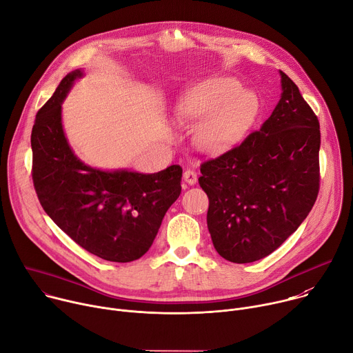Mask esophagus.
<instances>
[{
    "label": "esophagus",
    "mask_w": 353,
    "mask_h": 353,
    "mask_svg": "<svg viewBox=\"0 0 353 353\" xmlns=\"http://www.w3.org/2000/svg\"><path fill=\"white\" fill-rule=\"evenodd\" d=\"M183 177H184V181H185V183H188L190 185L195 184V183H196V180H198V176H196V173H195L194 170H191V169H187V170L184 172Z\"/></svg>",
    "instance_id": "esophagus-1"
}]
</instances>
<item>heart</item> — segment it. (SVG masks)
<instances>
[{
    "label": "heart",
    "instance_id": "heart-1",
    "mask_svg": "<svg viewBox=\"0 0 353 353\" xmlns=\"http://www.w3.org/2000/svg\"><path fill=\"white\" fill-rule=\"evenodd\" d=\"M259 110L254 93L243 92L241 85L232 78H214L185 92L174 114L180 124L204 119L196 130V143L205 152L221 154L243 138Z\"/></svg>",
    "mask_w": 353,
    "mask_h": 353
}]
</instances>
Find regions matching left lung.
Segmentation results:
<instances>
[{
	"label": "left lung",
	"instance_id": "left-lung-1",
	"mask_svg": "<svg viewBox=\"0 0 353 353\" xmlns=\"http://www.w3.org/2000/svg\"><path fill=\"white\" fill-rule=\"evenodd\" d=\"M282 96L260 130L201 163L210 199L208 230L230 263L261 260L312 211L320 190V123L296 83L281 71Z\"/></svg>",
	"mask_w": 353,
	"mask_h": 353
}]
</instances>
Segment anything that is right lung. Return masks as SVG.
I'll return each mask as SVG.
<instances>
[{"mask_svg": "<svg viewBox=\"0 0 353 353\" xmlns=\"http://www.w3.org/2000/svg\"><path fill=\"white\" fill-rule=\"evenodd\" d=\"M79 70L64 77L32 128V179L46 214L78 245L106 261L130 263L152 245L181 192L179 165L154 173L102 172L83 165L67 142L61 102Z\"/></svg>", "mask_w": 353, "mask_h": 353, "instance_id": "obj_1", "label": "right lung"}]
</instances>
